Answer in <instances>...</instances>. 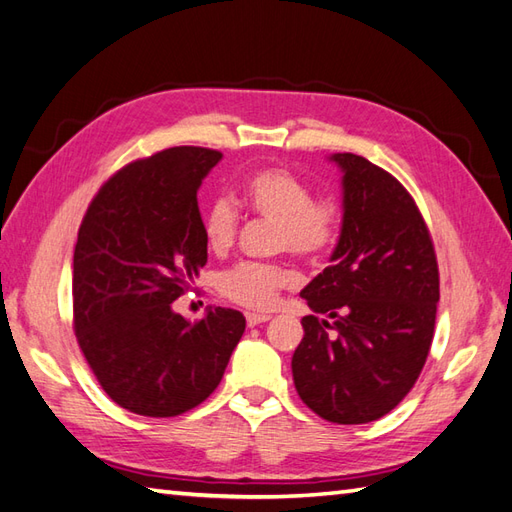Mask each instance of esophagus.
<instances>
[{
	"mask_svg": "<svg viewBox=\"0 0 512 512\" xmlns=\"http://www.w3.org/2000/svg\"><path fill=\"white\" fill-rule=\"evenodd\" d=\"M272 316L270 314H255V312H246V323L248 327H255V325H261V323H268Z\"/></svg>",
	"mask_w": 512,
	"mask_h": 512,
	"instance_id": "esophagus-1",
	"label": "esophagus"
}]
</instances>
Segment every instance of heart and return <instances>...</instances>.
<instances>
[{
	"label": "heart",
	"instance_id": "heart-1",
	"mask_svg": "<svg viewBox=\"0 0 512 512\" xmlns=\"http://www.w3.org/2000/svg\"><path fill=\"white\" fill-rule=\"evenodd\" d=\"M244 200L257 216L272 220L277 251L305 259L329 253L340 237V209L334 200L314 198L303 178L283 168L257 170L244 185ZM240 211L229 194H218L202 211V233L211 251L224 253L235 242ZM294 283L292 272L281 264L240 261L218 277V290L242 307L268 310L283 288Z\"/></svg>",
	"mask_w": 512,
	"mask_h": 512
}]
</instances>
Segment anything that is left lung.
<instances>
[{"mask_svg":"<svg viewBox=\"0 0 512 512\" xmlns=\"http://www.w3.org/2000/svg\"><path fill=\"white\" fill-rule=\"evenodd\" d=\"M329 159L342 172V229L331 266L301 290L314 314L301 320L292 377L318 417L358 425L382 419L423 371L438 264L417 202L395 176L351 152Z\"/></svg>","mask_w":512,"mask_h":512,"instance_id":"left-lung-1","label":"left lung"}]
</instances>
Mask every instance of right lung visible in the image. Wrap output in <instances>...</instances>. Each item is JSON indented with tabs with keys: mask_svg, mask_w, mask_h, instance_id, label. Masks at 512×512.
<instances>
[{
	"mask_svg": "<svg viewBox=\"0 0 512 512\" xmlns=\"http://www.w3.org/2000/svg\"><path fill=\"white\" fill-rule=\"evenodd\" d=\"M222 152L178 146L128 163L95 194L74 251V329L117 406L178 417L218 388L246 318L209 307L183 318L172 303L207 264L198 187Z\"/></svg>",
	"mask_w": 512,
	"mask_h": 512,
	"instance_id": "right-lung-1",
	"label": "right lung"
}]
</instances>
